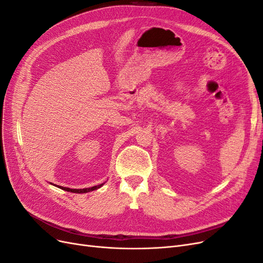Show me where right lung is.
Returning a JSON list of instances; mask_svg holds the SVG:
<instances>
[{"label":"right lung","instance_id":"1","mask_svg":"<svg viewBox=\"0 0 263 263\" xmlns=\"http://www.w3.org/2000/svg\"><path fill=\"white\" fill-rule=\"evenodd\" d=\"M104 183H102L100 185H95L92 187H87V189H81V190H77V189H69V187H65V186H58L59 189L63 190V191H68V192H72V193H87V192H91V191L97 190L99 187H101Z\"/></svg>","mask_w":263,"mask_h":263}]
</instances>
